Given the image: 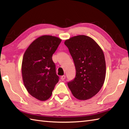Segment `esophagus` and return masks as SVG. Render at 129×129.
I'll use <instances>...</instances> for the list:
<instances>
[{
    "mask_svg": "<svg viewBox=\"0 0 129 129\" xmlns=\"http://www.w3.org/2000/svg\"><path fill=\"white\" fill-rule=\"evenodd\" d=\"M65 77H66V76H65V75H62V76H61V80L62 81L64 80L65 79Z\"/></svg>",
    "mask_w": 129,
    "mask_h": 129,
    "instance_id": "esophagus-1",
    "label": "esophagus"
}]
</instances>
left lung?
<instances>
[{"instance_id": "1", "label": "left lung", "mask_w": 129, "mask_h": 129, "mask_svg": "<svg viewBox=\"0 0 129 129\" xmlns=\"http://www.w3.org/2000/svg\"><path fill=\"white\" fill-rule=\"evenodd\" d=\"M76 69L74 79L68 83L74 96L89 99L100 91L106 75V63L102 49L92 38L78 35L65 40Z\"/></svg>"}]
</instances>
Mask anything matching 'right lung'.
Returning <instances> with one entry per match:
<instances>
[{
	"mask_svg": "<svg viewBox=\"0 0 129 129\" xmlns=\"http://www.w3.org/2000/svg\"><path fill=\"white\" fill-rule=\"evenodd\" d=\"M61 40L43 35L34 42L24 54L21 73L24 86L32 96L41 101L50 98L59 77L52 60Z\"/></svg>",
	"mask_w": 129,
	"mask_h": 129,
	"instance_id": "add662e5",
	"label": "right lung"
}]
</instances>
